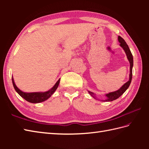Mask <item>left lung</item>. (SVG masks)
<instances>
[{"label":"left lung","instance_id":"left-lung-1","mask_svg":"<svg viewBox=\"0 0 149 149\" xmlns=\"http://www.w3.org/2000/svg\"><path fill=\"white\" fill-rule=\"evenodd\" d=\"M118 40L119 43H120V47H121L123 49V50L125 51V54L127 56L128 61H129V63H130V72H129V81L127 82V83H125L124 84H123L121 88H119L118 90L113 91V92H109L108 93H106L105 95V96L106 97V99L105 100H101V101H103V102H111V101L115 100L118 99V97L121 96L127 90V88L129 87V85H130L131 83L132 75V67H133V57H132L131 50L129 49L127 44L125 42V40L120 36H118ZM88 91L91 97H93L94 99H97L95 94L93 92H91L90 91L88 90Z\"/></svg>","mask_w":149,"mask_h":149}]
</instances>
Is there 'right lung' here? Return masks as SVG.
<instances>
[{"label":"right lung","instance_id":"right-lung-1","mask_svg":"<svg viewBox=\"0 0 149 149\" xmlns=\"http://www.w3.org/2000/svg\"><path fill=\"white\" fill-rule=\"evenodd\" d=\"M60 79L56 82V83L54 84L52 88L48 91H45V92H31V93H27V92H24L22 90H20L19 88L16 86L15 83V81L13 79V77H12V82L13 84V87L15 88V91L20 95L27 102H29L31 103H40L42 102L43 101L47 100L52 96V95L55 92L57 88H58L59 84Z\"/></svg>","mask_w":149,"mask_h":149}]
</instances>
